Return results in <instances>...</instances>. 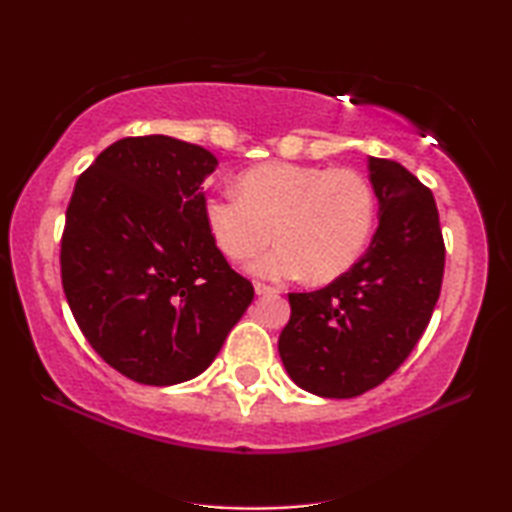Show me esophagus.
I'll list each match as a JSON object with an SVG mask.
<instances>
[{
    "instance_id": "34e87169",
    "label": "esophagus",
    "mask_w": 512,
    "mask_h": 512,
    "mask_svg": "<svg viewBox=\"0 0 512 512\" xmlns=\"http://www.w3.org/2000/svg\"><path fill=\"white\" fill-rule=\"evenodd\" d=\"M254 288H256V295H277L279 293V288H274V286H270V283H263V281H256Z\"/></svg>"
}]
</instances>
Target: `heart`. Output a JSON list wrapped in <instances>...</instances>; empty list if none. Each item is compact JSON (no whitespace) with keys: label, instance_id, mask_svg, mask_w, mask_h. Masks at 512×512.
I'll return each instance as SVG.
<instances>
[{"label":"heart","instance_id":"1","mask_svg":"<svg viewBox=\"0 0 512 512\" xmlns=\"http://www.w3.org/2000/svg\"><path fill=\"white\" fill-rule=\"evenodd\" d=\"M203 219L217 249L245 263L281 245L254 265L270 279L306 274L313 283L341 277L364 254L375 224V194L352 169L272 162L247 171L235 192L208 196Z\"/></svg>","mask_w":512,"mask_h":512}]
</instances>
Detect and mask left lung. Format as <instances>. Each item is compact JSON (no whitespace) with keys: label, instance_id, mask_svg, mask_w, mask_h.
I'll return each mask as SVG.
<instances>
[{"label":"left lung","instance_id":"left-lung-1","mask_svg":"<svg viewBox=\"0 0 512 512\" xmlns=\"http://www.w3.org/2000/svg\"><path fill=\"white\" fill-rule=\"evenodd\" d=\"M380 224L366 254L329 286L288 293L279 355L297 387L322 398L375 389L426 332L444 279L435 196L403 164L368 157Z\"/></svg>","mask_w":512,"mask_h":512}]
</instances>
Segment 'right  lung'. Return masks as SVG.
I'll list each match as a JSON object with an SVG mask.
<instances>
[{
	"label": "right lung",
	"instance_id": "1",
	"mask_svg": "<svg viewBox=\"0 0 512 512\" xmlns=\"http://www.w3.org/2000/svg\"><path fill=\"white\" fill-rule=\"evenodd\" d=\"M206 148L125 137L77 178L61 235V283L100 359L139 384L192 380L254 300L203 219Z\"/></svg>",
	"mask_w": 512,
	"mask_h": 512
}]
</instances>
